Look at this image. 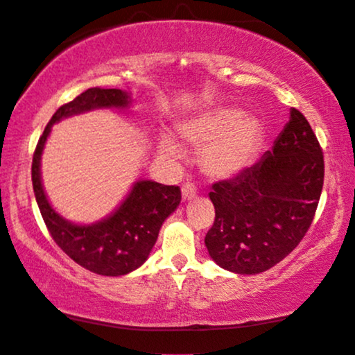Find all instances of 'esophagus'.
<instances>
[{
	"label": "esophagus",
	"instance_id": "obj_1",
	"mask_svg": "<svg viewBox=\"0 0 355 355\" xmlns=\"http://www.w3.org/2000/svg\"><path fill=\"white\" fill-rule=\"evenodd\" d=\"M195 193H197V189H195L193 184H184L182 186V200L186 202V200H192L195 197Z\"/></svg>",
	"mask_w": 355,
	"mask_h": 355
}]
</instances>
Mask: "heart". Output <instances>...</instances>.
Returning <instances> with one entry per match:
<instances>
[{"label": "heart", "instance_id": "obj_1", "mask_svg": "<svg viewBox=\"0 0 355 355\" xmlns=\"http://www.w3.org/2000/svg\"><path fill=\"white\" fill-rule=\"evenodd\" d=\"M184 142L203 148L202 166L209 178L224 181L235 178L253 162L263 139V126L254 116L234 107H218L179 123ZM160 152L169 158L181 157L173 137H160Z\"/></svg>", "mask_w": 355, "mask_h": 355}]
</instances>
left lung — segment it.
Segmentation results:
<instances>
[{
	"label": "left lung",
	"mask_w": 355,
	"mask_h": 355,
	"mask_svg": "<svg viewBox=\"0 0 355 355\" xmlns=\"http://www.w3.org/2000/svg\"><path fill=\"white\" fill-rule=\"evenodd\" d=\"M323 153L309 121H290L253 166L213 184L214 224L205 237L216 264L235 274L264 272L300 245L323 187Z\"/></svg>",
	"instance_id": "left-lung-1"
}]
</instances>
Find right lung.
<instances>
[{"instance_id":"right-lung-1","label":"right lung","mask_w":355,"mask_h":355,"mask_svg":"<svg viewBox=\"0 0 355 355\" xmlns=\"http://www.w3.org/2000/svg\"><path fill=\"white\" fill-rule=\"evenodd\" d=\"M131 97L121 89L89 88L51 118L33 153L32 182L51 237L64 253L94 274L118 277L146 263L165 219L181 203V189L155 181H136L120 207L94 224H75L51 207L41 182V153L54 123L96 109H128Z\"/></svg>"}]
</instances>
